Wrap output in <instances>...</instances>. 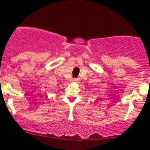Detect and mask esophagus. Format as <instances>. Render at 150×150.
I'll use <instances>...</instances> for the list:
<instances>
[{"label":"esophagus","instance_id":"34e87169","mask_svg":"<svg viewBox=\"0 0 150 150\" xmlns=\"http://www.w3.org/2000/svg\"><path fill=\"white\" fill-rule=\"evenodd\" d=\"M73 82H77V83H78V82H80V79H79V78H74V79H73Z\"/></svg>","mask_w":150,"mask_h":150}]
</instances>
